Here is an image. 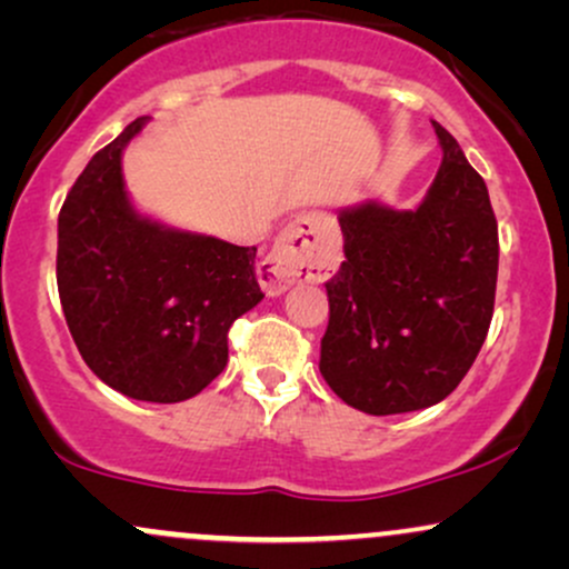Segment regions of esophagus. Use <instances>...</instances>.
Instances as JSON below:
<instances>
[{
    "mask_svg": "<svg viewBox=\"0 0 569 569\" xmlns=\"http://www.w3.org/2000/svg\"><path fill=\"white\" fill-rule=\"evenodd\" d=\"M335 243V221L326 213H305L280 234L257 276L267 293L289 291L291 286L316 283L326 276V259Z\"/></svg>",
    "mask_w": 569,
    "mask_h": 569,
    "instance_id": "esophagus-1",
    "label": "esophagus"
}]
</instances>
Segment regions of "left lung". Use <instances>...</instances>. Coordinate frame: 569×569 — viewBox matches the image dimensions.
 Returning <instances> with one entry per match:
<instances>
[{"label":"left lung","mask_w":569,"mask_h":569,"mask_svg":"<svg viewBox=\"0 0 569 569\" xmlns=\"http://www.w3.org/2000/svg\"><path fill=\"white\" fill-rule=\"evenodd\" d=\"M441 166L411 211L367 200L339 211L345 262L326 283L321 375L367 415L433 407L485 345L498 286V221L485 179L433 122Z\"/></svg>","instance_id":"left-lung-1"}]
</instances>
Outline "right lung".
I'll list each match as a JSON object with an SVG mask.
<instances>
[{"mask_svg": "<svg viewBox=\"0 0 569 569\" xmlns=\"http://www.w3.org/2000/svg\"><path fill=\"white\" fill-rule=\"evenodd\" d=\"M147 117L93 154L58 213V293L93 375L136 401L198 396L227 367V331L264 299L257 248L173 230L128 198L122 152Z\"/></svg>", "mask_w": 569, "mask_h": 569, "instance_id": "add662e5", "label": "right lung"}]
</instances>
